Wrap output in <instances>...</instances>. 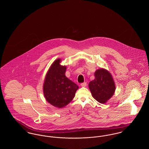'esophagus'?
I'll use <instances>...</instances> for the list:
<instances>
[{
    "mask_svg": "<svg viewBox=\"0 0 149 149\" xmlns=\"http://www.w3.org/2000/svg\"><path fill=\"white\" fill-rule=\"evenodd\" d=\"M80 85H81V86H83V87H85V86H86V83H85V82L83 83H81Z\"/></svg>",
    "mask_w": 149,
    "mask_h": 149,
    "instance_id": "1",
    "label": "esophagus"
}]
</instances>
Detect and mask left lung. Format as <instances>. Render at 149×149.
<instances>
[{"label": "left lung", "instance_id": "left-lung-1", "mask_svg": "<svg viewBox=\"0 0 149 149\" xmlns=\"http://www.w3.org/2000/svg\"><path fill=\"white\" fill-rule=\"evenodd\" d=\"M95 79L89 84V88L94 99L100 103H105L113 95L115 85L111 74L103 69H98L94 73Z\"/></svg>", "mask_w": 149, "mask_h": 149}]
</instances>
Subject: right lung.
<instances>
[{"label": "right lung", "instance_id": "1", "mask_svg": "<svg viewBox=\"0 0 149 149\" xmlns=\"http://www.w3.org/2000/svg\"><path fill=\"white\" fill-rule=\"evenodd\" d=\"M60 59L53 63L47 72L43 84V93L47 101L61 108L74 98L79 86L65 76L66 67L60 65Z\"/></svg>", "mask_w": 149, "mask_h": 149}]
</instances>
